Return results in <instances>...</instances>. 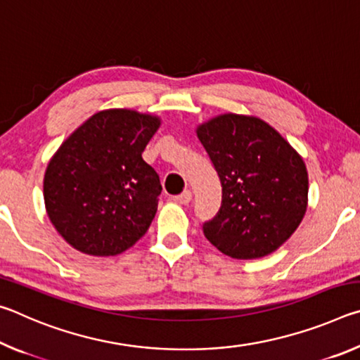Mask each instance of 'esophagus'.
<instances>
[{
	"label": "esophagus",
	"instance_id": "obj_1",
	"mask_svg": "<svg viewBox=\"0 0 360 360\" xmlns=\"http://www.w3.org/2000/svg\"><path fill=\"white\" fill-rule=\"evenodd\" d=\"M173 200L176 203H179V205H187V203H191V200H192V192L191 191H184L182 192L181 195H176V197H173Z\"/></svg>",
	"mask_w": 360,
	"mask_h": 360
}]
</instances>
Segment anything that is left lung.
<instances>
[{
    "label": "left lung",
    "mask_w": 360,
    "mask_h": 360,
    "mask_svg": "<svg viewBox=\"0 0 360 360\" xmlns=\"http://www.w3.org/2000/svg\"><path fill=\"white\" fill-rule=\"evenodd\" d=\"M197 136L222 186L217 214L203 224L212 246L233 259L275 252L300 225L308 205L303 158L259 117L222 114Z\"/></svg>",
    "instance_id": "8db88e82"
}]
</instances>
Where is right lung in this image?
Instances as JSON below:
<instances>
[{"label":"right lung","mask_w":360,"mask_h":360,"mask_svg":"<svg viewBox=\"0 0 360 360\" xmlns=\"http://www.w3.org/2000/svg\"><path fill=\"white\" fill-rule=\"evenodd\" d=\"M158 127L157 115L106 109L60 146L44 174V203L68 245L117 255L148 231L162 186L141 154Z\"/></svg>","instance_id":"1"}]
</instances>
